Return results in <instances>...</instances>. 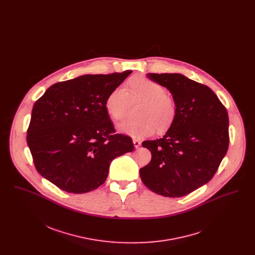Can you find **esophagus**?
Listing matches in <instances>:
<instances>
[{
	"label": "esophagus",
	"instance_id": "34e87169",
	"mask_svg": "<svg viewBox=\"0 0 255 255\" xmlns=\"http://www.w3.org/2000/svg\"><path fill=\"white\" fill-rule=\"evenodd\" d=\"M133 143L134 148H138L140 144H141V142L139 140H137V139H133Z\"/></svg>",
	"mask_w": 255,
	"mask_h": 255
}]
</instances>
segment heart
<instances>
[{
    "mask_svg": "<svg viewBox=\"0 0 255 255\" xmlns=\"http://www.w3.org/2000/svg\"><path fill=\"white\" fill-rule=\"evenodd\" d=\"M165 89L158 82L138 75L133 77L126 89L122 86L115 88L106 98L105 108L115 120H122L132 100H143L138 112L137 120H127L118 125L121 133L133 137L142 138L150 136L157 131L169 128L177 114L175 100L165 95Z\"/></svg>",
    "mask_w": 255,
    "mask_h": 255,
    "instance_id": "obj_1",
    "label": "heart"
}]
</instances>
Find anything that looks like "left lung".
Masks as SVG:
<instances>
[{
    "mask_svg": "<svg viewBox=\"0 0 255 255\" xmlns=\"http://www.w3.org/2000/svg\"><path fill=\"white\" fill-rule=\"evenodd\" d=\"M146 76L169 91L177 114L161 138L142 142L152 158L139 175L153 192L182 197L209 182L226 156L230 143L228 112L210 88L181 73Z\"/></svg>",
    "mask_w": 255,
    "mask_h": 255,
    "instance_id": "left-lung-1",
    "label": "left lung"
}]
</instances>
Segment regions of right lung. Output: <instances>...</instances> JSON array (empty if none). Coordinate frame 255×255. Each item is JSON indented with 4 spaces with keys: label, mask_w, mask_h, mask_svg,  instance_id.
Wrapping results in <instances>:
<instances>
[{
    "label": "right lung",
    "mask_w": 255,
    "mask_h": 255,
    "mask_svg": "<svg viewBox=\"0 0 255 255\" xmlns=\"http://www.w3.org/2000/svg\"><path fill=\"white\" fill-rule=\"evenodd\" d=\"M131 73L81 75L50 86L37 100L26 141L42 177L69 193L90 192L105 182L114 158L133 151L105 108Z\"/></svg>",
    "instance_id": "obj_1"
}]
</instances>
